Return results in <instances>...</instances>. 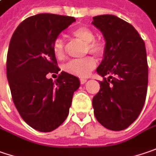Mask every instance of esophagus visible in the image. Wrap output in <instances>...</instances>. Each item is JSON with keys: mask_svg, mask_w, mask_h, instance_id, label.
<instances>
[{"mask_svg": "<svg viewBox=\"0 0 156 156\" xmlns=\"http://www.w3.org/2000/svg\"><path fill=\"white\" fill-rule=\"evenodd\" d=\"M86 82H87V79H85V78H81V79H80L81 84H84Z\"/></svg>", "mask_w": 156, "mask_h": 156, "instance_id": "34e87169", "label": "esophagus"}]
</instances>
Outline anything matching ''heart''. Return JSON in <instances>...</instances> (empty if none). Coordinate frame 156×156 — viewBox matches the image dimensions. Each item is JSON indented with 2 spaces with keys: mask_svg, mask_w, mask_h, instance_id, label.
I'll return each instance as SVG.
<instances>
[{
  "mask_svg": "<svg viewBox=\"0 0 156 156\" xmlns=\"http://www.w3.org/2000/svg\"><path fill=\"white\" fill-rule=\"evenodd\" d=\"M72 35L86 44L85 51L94 55H102L105 51V44L98 39H95L93 30L86 26H80L72 30ZM52 49L55 56L59 59L65 57V42L61 37H57L52 44ZM97 62L92 57H85L81 59H73L64 65V69L67 73L78 77H86L95 69Z\"/></svg>",
  "mask_w": 156,
  "mask_h": 156,
  "instance_id": "1",
  "label": "heart"
}]
</instances>
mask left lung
<instances>
[{
    "instance_id": "left-lung-1",
    "label": "left lung",
    "mask_w": 156,
    "mask_h": 156,
    "mask_svg": "<svg viewBox=\"0 0 156 156\" xmlns=\"http://www.w3.org/2000/svg\"><path fill=\"white\" fill-rule=\"evenodd\" d=\"M92 23L106 41L97 69L104 81L92 99L94 114L105 128L121 131L136 120L144 106L148 82L145 43L132 24L118 16H94Z\"/></svg>"
}]
</instances>
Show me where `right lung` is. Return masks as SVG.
I'll return each mask as SVG.
<instances>
[{
	"instance_id": "right-lung-1",
	"label": "right lung",
	"mask_w": 156,
	"mask_h": 156,
	"mask_svg": "<svg viewBox=\"0 0 156 156\" xmlns=\"http://www.w3.org/2000/svg\"><path fill=\"white\" fill-rule=\"evenodd\" d=\"M74 22L73 16L37 14L23 20L10 39L6 67L12 99L22 119L39 132H51L66 120L80 87L79 79L64 71L54 82L46 77L60 71L52 44Z\"/></svg>"
}]
</instances>
